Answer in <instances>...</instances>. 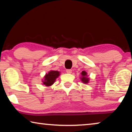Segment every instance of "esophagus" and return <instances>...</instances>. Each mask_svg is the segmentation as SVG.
I'll return each mask as SVG.
<instances>
[{
    "label": "esophagus",
    "instance_id": "obj_1",
    "mask_svg": "<svg viewBox=\"0 0 132 132\" xmlns=\"http://www.w3.org/2000/svg\"><path fill=\"white\" fill-rule=\"evenodd\" d=\"M66 72L67 73H68V74H71V73H72V70H71V69H68V70H66Z\"/></svg>",
    "mask_w": 132,
    "mask_h": 132
}]
</instances>
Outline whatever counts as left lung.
<instances>
[{
  "mask_svg": "<svg viewBox=\"0 0 132 132\" xmlns=\"http://www.w3.org/2000/svg\"><path fill=\"white\" fill-rule=\"evenodd\" d=\"M81 77H80V80L83 82L84 84H88L90 81V78L88 77L87 73L86 71H82L81 73Z\"/></svg>",
  "mask_w": 132,
  "mask_h": 132,
  "instance_id": "left-lung-1",
  "label": "left lung"
}]
</instances>
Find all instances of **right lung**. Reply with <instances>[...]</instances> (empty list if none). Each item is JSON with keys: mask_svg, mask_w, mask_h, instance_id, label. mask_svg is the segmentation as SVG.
I'll list each match as a JSON object with an SVG mask.
<instances>
[{"mask_svg": "<svg viewBox=\"0 0 132 132\" xmlns=\"http://www.w3.org/2000/svg\"><path fill=\"white\" fill-rule=\"evenodd\" d=\"M61 75L58 71L51 70L48 73H46L43 79L42 80V85L46 87H50L54 83L57 78Z\"/></svg>", "mask_w": 132, "mask_h": 132, "instance_id": "add662e5", "label": "right lung"}]
</instances>
